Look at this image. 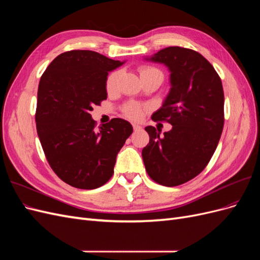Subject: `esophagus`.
<instances>
[{
  "label": "esophagus",
  "mask_w": 260,
  "mask_h": 260,
  "mask_svg": "<svg viewBox=\"0 0 260 260\" xmlns=\"http://www.w3.org/2000/svg\"><path fill=\"white\" fill-rule=\"evenodd\" d=\"M133 129H135V131H139L142 129V127H141L140 124H137V123H133Z\"/></svg>",
  "instance_id": "1"
}]
</instances>
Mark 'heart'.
<instances>
[{
  "label": "heart",
  "instance_id": "1",
  "mask_svg": "<svg viewBox=\"0 0 260 260\" xmlns=\"http://www.w3.org/2000/svg\"><path fill=\"white\" fill-rule=\"evenodd\" d=\"M140 74H141V77L146 76V75H158L162 78V75L158 69H156L154 67H148V66H144L141 68ZM120 77H121L120 70H116V72H113L108 76L106 80V90L108 93H114L117 90L118 82H119ZM143 113H144V108L137 104H130L128 106H125L124 108V114L129 118H131V119H140V118L142 117Z\"/></svg>",
  "mask_w": 260,
  "mask_h": 260
}]
</instances>
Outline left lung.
I'll list each match as a JSON object with an SVG mask.
<instances>
[{"label":"left lung","mask_w":260,"mask_h":260,"mask_svg":"<svg viewBox=\"0 0 260 260\" xmlns=\"http://www.w3.org/2000/svg\"><path fill=\"white\" fill-rule=\"evenodd\" d=\"M144 59L169 70L170 90L152 119L172 125L162 137L155 127H145L149 135L142 149L145 169L161 185L183 184L207 166L221 137L222 83L210 62L190 49L169 46Z\"/></svg>","instance_id":"1"}]
</instances>
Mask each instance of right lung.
Masks as SVG:
<instances>
[{
	"mask_svg": "<svg viewBox=\"0 0 260 260\" xmlns=\"http://www.w3.org/2000/svg\"><path fill=\"white\" fill-rule=\"evenodd\" d=\"M123 62L93 51H69L58 55L40 79L38 136L51 168L74 187L93 190L105 184L133 131L121 118L96 129L90 114L107 99L108 73Z\"/></svg>",
	"mask_w": 260,
	"mask_h": 260,
	"instance_id": "1",
	"label": "right lung"
}]
</instances>
